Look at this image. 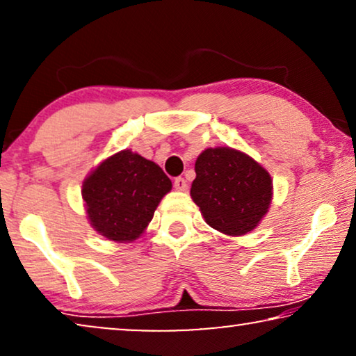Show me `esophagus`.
Segmentation results:
<instances>
[{
	"instance_id": "34e87169",
	"label": "esophagus",
	"mask_w": 356,
	"mask_h": 356,
	"mask_svg": "<svg viewBox=\"0 0 356 356\" xmlns=\"http://www.w3.org/2000/svg\"><path fill=\"white\" fill-rule=\"evenodd\" d=\"M173 186L178 189V191H186V188H188V183H186V179L184 178H181V177H178L177 179H175V183H173Z\"/></svg>"
}]
</instances>
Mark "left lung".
I'll use <instances>...</instances> for the list:
<instances>
[{"mask_svg": "<svg viewBox=\"0 0 356 356\" xmlns=\"http://www.w3.org/2000/svg\"><path fill=\"white\" fill-rule=\"evenodd\" d=\"M191 199L207 225L228 236H243L269 212L274 186L267 170L232 147H209L194 165Z\"/></svg>", "mask_w": 356, "mask_h": 356, "instance_id": "obj_1", "label": "left lung"}]
</instances>
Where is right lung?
<instances>
[{"instance_id": "obj_1", "label": "right lung", "mask_w": 356, "mask_h": 356, "mask_svg": "<svg viewBox=\"0 0 356 356\" xmlns=\"http://www.w3.org/2000/svg\"><path fill=\"white\" fill-rule=\"evenodd\" d=\"M172 181L152 160L131 149L102 160L82 183L90 227L106 240L131 243L143 235Z\"/></svg>"}]
</instances>
